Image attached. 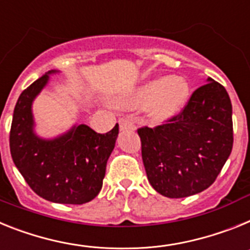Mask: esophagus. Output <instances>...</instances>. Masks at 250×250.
Returning a JSON list of instances; mask_svg holds the SVG:
<instances>
[{
	"instance_id": "esophagus-1",
	"label": "esophagus",
	"mask_w": 250,
	"mask_h": 250,
	"mask_svg": "<svg viewBox=\"0 0 250 250\" xmlns=\"http://www.w3.org/2000/svg\"><path fill=\"white\" fill-rule=\"evenodd\" d=\"M119 129L121 131H134V125L127 118H123L119 121Z\"/></svg>"
}]
</instances>
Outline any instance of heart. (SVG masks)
Wrapping results in <instances>:
<instances>
[{
  "mask_svg": "<svg viewBox=\"0 0 250 250\" xmlns=\"http://www.w3.org/2000/svg\"><path fill=\"white\" fill-rule=\"evenodd\" d=\"M188 95L190 85L184 78L156 77L119 97L116 104L125 109L146 105L145 112L149 121L165 122L181 112L188 103Z\"/></svg>",
  "mask_w": 250,
  "mask_h": 250,
  "instance_id": "b5f03b06",
  "label": "heart"
}]
</instances>
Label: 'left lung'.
<instances>
[{
	"label": "left lung",
	"mask_w": 250,
	"mask_h": 250,
	"mask_svg": "<svg viewBox=\"0 0 250 250\" xmlns=\"http://www.w3.org/2000/svg\"><path fill=\"white\" fill-rule=\"evenodd\" d=\"M233 109L225 88L211 78L166 125L142 127V160L158 194L191 196L215 181L233 148Z\"/></svg>",
	"instance_id": "8db88e82"
}]
</instances>
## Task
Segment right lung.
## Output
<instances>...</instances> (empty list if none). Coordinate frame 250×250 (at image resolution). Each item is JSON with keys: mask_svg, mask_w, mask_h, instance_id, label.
Masks as SVG:
<instances>
[{"mask_svg": "<svg viewBox=\"0 0 250 250\" xmlns=\"http://www.w3.org/2000/svg\"><path fill=\"white\" fill-rule=\"evenodd\" d=\"M50 70L26 88L16 103L10 132V151L17 170L45 200L80 205L101 191L107 161L116 146L118 125L105 134L75 125L55 138L35 132L32 103L49 83Z\"/></svg>", "mask_w": 250, "mask_h": 250, "instance_id": "right-lung-1", "label": "right lung"}]
</instances>
